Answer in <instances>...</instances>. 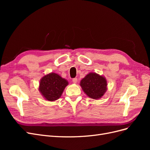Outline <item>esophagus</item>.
I'll use <instances>...</instances> for the list:
<instances>
[{
    "label": "esophagus",
    "instance_id": "obj_1",
    "mask_svg": "<svg viewBox=\"0 0 150 150\" xmlns=\"http://www.w3.org/2000/svg\"><path fill=\"white\" fill-rule=\"evenodd\" d=\"M72 82H73V83H74V84H76L77 82H78V79H77L76 78H73L72 79Z\"/></svg>",
    "mask_w": 150,
    "mask_h": 150
}]
</instances>
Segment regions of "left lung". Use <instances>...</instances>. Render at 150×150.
<instances>
[{"mask_svg": "<svg viewBox=\"0 0 150 150\" xmlns=\"http://www.w3.org/2000/svg\"><path fill=\"white\" fill-rule=\"evenodd\" d=\"M80 86L86 94L93 99L101 98L108 89L106 79L96 72L86 75L81 81Z\"/></svg>", "mask_w": 150, "mask_h": 150, "instance_id": "left-lung-1", "label": "left lung"}]
</instances>
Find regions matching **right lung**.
Returning a JSON list of instances; mask_svg holds the SVG:
<instances>
[{"instance_id":"right-lung-1","label":"right lung","mask_w":150,"mask_h":150,"mask_svg":"<svg viewBox=\"0 0 150 150\" xmlns=\"http://www.w3.org/2000/svg\"><path fill=\"white\" fill-rule=\"evenodd\" d=\"M68 84V81L61 76L51 72L40 80L39 91L45 99L54 101L61 96Z\"/></svg>"}]
</instances>
